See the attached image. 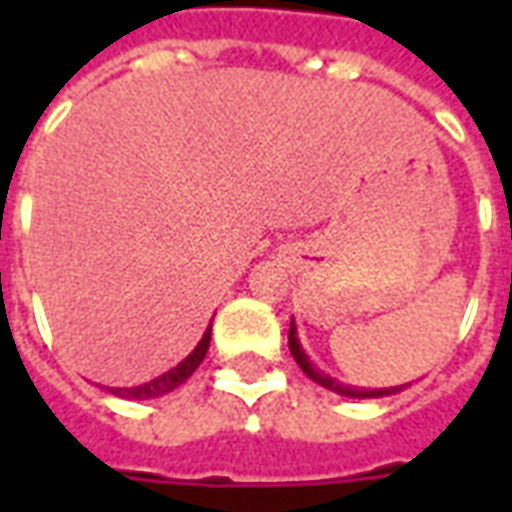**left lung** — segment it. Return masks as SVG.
Listing matches in <instances>:
<instances>
[{
	"label": "left lung",
	"mask_w": 512,
	"mask_h": 512,
	"mask_svg": "<svg viewBox=\"0 0 512 512\" xmlns=\"http://www.w3.org/2000/svg\"><path fill=\"white\" fill-rule=\"evenodd\" d=\"M288 345H290V354H293V359L299 362V367L307 373V376L315 381V384L326 386V389H332V392H340V395L345 397H384V395H392V392H397L400 386H392V389H356V386H345L340 384V381H334V378L323 376L318 367L312 365L310 356L301 351V343L299 337H296V326L290 323V332H288Z\"/></svg>",
	"instance_id": "left-lung-1"
}]
</instances>
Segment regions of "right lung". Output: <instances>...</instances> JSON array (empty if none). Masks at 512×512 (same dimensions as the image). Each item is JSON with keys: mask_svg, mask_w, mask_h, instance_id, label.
Returning <instances> with one entry per match:
<instances>
[{"mask_svg": "<svg viewBox=\"0 0 512 512\" xmlns=\"http://www.w3.org/2000/svg\"><path fill=\"white\" fill-rule=\"evenodd\" d=\"M208 345H211V326H208V332L202 334L200 345L191 351L183 362H180L178 367H172L169 373H164V376H158L156 381H150V384H142V386H131V389H109V392H115V395L120 397H128V400H147V397H158V395H167V392H172L175 386H180L186 378L200 367V362L205 359V354H208Z\"/></svg>", "mask_w": 512, "mask_h": 512, "instance_id": "add662e5", "label": "right lung"}]
</instances>
